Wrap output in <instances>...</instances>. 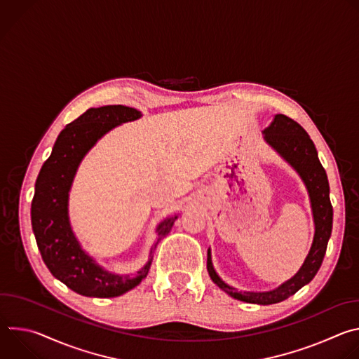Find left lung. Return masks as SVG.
<instances>
[{
  "instance_id": "obj_1",
  "label": "left lung",
  "mask_w": 359,
  "mask_h": 359,
  "mask_svg": "<svg viewBox=\"0 0 359 359\" xmlns=\"http://www.w3.org/2000/svg\"><path fill=\"white\" fill-rule=\"evenodd\" d=\"M263 133L264 140L295 169L306 190H309L316 224L314 240L309 255H306L304 264L294 277L277 288L264 292L238 291L237 288L226 284L213 267L210 248L208 250V271L213 283L230 297L250 304L270 305L294 295L299 288L309 284L318 273L332 231V206L330 200V184L327 173L318 159L314 142L310 139L304 128L285 115H276L271 125L266 128Z\"/></svg>"
}]
</instances>
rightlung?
<instances>
[{"mask_svg": "<svg viewBox=\"0 0 359 359\" xmlns=\"http://www.w3.org/2000/svg\"><path fill=\"white\" fill-rule=\"evenodd\" d=\"M140 116L139 111L123 105L88 109L60 133L35 182L31 223L41 257L50 274L85 297L111 298L135 288L149 273L153 250L177 219L169 217L158 226V241L150 248V259L133 277L109 273L96 264L81 248L71 229L68 198L79 163L105 133Z\"/></svg>", "mask_w": 359, "mask_h": 359, "instance_id": "1", "label": "right lung"}]
</instances>
